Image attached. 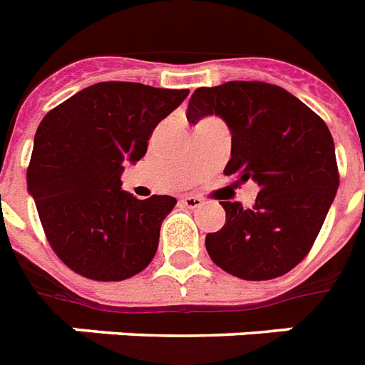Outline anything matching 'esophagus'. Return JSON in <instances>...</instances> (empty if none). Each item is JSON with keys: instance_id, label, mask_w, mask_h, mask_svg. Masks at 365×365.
<instances>
[{"instance_id": "1", "label": "esophagus", "mask_w": 365, "mask_h": 365, "mask_svg": "<svg viewBox=\"0 0 365 365\" xmlns=\"http://www.w3.org/2000/svg\"><path fill=\"white\" fill-rule=\"evenodd\" d=\"M182 205L187 206V208H200L202 206V199L197 197V195H185V197H182Z\"/></svg>"}]
</instances>
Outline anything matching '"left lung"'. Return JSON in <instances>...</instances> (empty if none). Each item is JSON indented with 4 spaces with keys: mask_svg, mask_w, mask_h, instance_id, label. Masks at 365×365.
Instances as JSON below:
<instances>
[{
    "mask_svg": "<svg viewBox=\"0 0 365 365\" xmlns=\"http://www.w3.org/2000/svg\"><path fill=\"white\" fill-rule=\"evenodd\" d=\"M222 117L231 130L227 176L259 185L252 208L222 200L225 225L206 250L242 280H271L299 263L314 244L339 187L334 138L320 117L282 87L229 81L197 88L187 121Z\"/></svg>",
    "mask_w": 365,
    "mask_h": 365,
    "instance_id": "left-lung-1",
    "label": "left lung"
}]
</instances>
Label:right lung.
Segmentation results:
<instances>
[{"label": "right lung", "instance_id": "add662e5", "mask_svg": "<svg viewBox=\"0 0 365 365\" xmlns=\"http://www.w3.org/2000/svg\"><path fill=\"white\" fill-rule=\"evenodd\" d=\"M187 94V88L96 83L43 117L26 176L28 193L48 244L71 271L117 282L151 263L160 223L176 199H136L121 189V174L126 163L145 155L155 126Z\"/></svg>", "mask_w": 365, "mask_h": 365}]
</instances>
